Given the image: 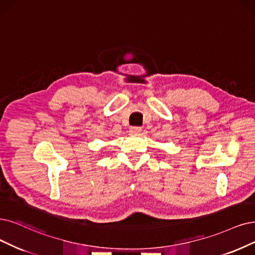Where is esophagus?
Returning a JSON list of instances; mask_svg holds the SVG:
<instances>
[{"label": "esophagus", "instance_id": "esophagus-1", "mask_svg": "<svg viewBox=\"0 0 255 255\" xmlns=\"http://www.w3.org/2000/svg\"><path fill=\"white\" fill-rule=\"evenodd\" d=\"M129 132H130V134L137 135V134H139L140 132H142V128H139V127H131L130 130H129Z\"/></svg>", "mask_w": 255, "mask_h": 255}]
</instances>
